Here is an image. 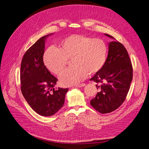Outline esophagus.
Masks as SVG:
<instances>
[{
	"mask_svg": "<svg viewBox=\"0 0 149 149\" xmlns=\"http://www.w3.org/2000/svg\"><path fill=\"white\" fill-rule=\"evenodd\" d=\"M85 86H86L85 84H78V85L75 86L74 87H84Z\"/></svg>",
	"mask_w": 149,
	"mask_h": 149,
	"instance_id": "esophagus-1",
	"label": "esophagus"
}]
</instances>
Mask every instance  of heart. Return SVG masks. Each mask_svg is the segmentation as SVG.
<instances>
[{
    "label": "heart",
    "instance_id": "b5f03b06",
    "mask_svg": "<svg viewBox=\"0 0 149 149\" xmlns=\"http://www.w3.org/2000/svg\"><path fill=\"white\" fill-rule=\"evenodd\" d=\"M108 47L100 38L74 34L63 38L57 49L49 47L43 54V62L50 72L59 74L65 68L68 59H72V68L59 76L61 84L76 86L86 79L87 74H95L106 63Z\"/></svg>",
    "mask_w": 149,
    "mask_h": 149
}]
</instances>
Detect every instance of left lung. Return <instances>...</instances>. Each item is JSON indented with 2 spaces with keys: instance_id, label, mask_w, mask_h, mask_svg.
<instances>
[{
  "instance_id": "1",
  "label": "left lung",
  "mask_w": 149,
  "mask_h": 149,
  "mask_svg": "<svg viewBox=\"0 0 149 149\" xmlns=\"http://www.w3.org/2000/svg\"><path fill=\"white\" fill-rule=\"evenodd\" d=\"M132 79L133 67L127 49L118 41H111L103 68L91 79L99 84L96 85L98 92L91 100V106L102 114L115 111L125 100Z\"/></svg>"
}]
</instances>
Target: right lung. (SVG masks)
<instances>
[{"label": "right lung", "mask_w": 149, "mask_h": 149, "mask_svg": "<svg viewBox=\"0 0 149 149\" xmlns=\"http://www.w3.org/2000/svg\"><path fill=\"white\" fill-rule=\"evenodd\" d=\"M50 33L40 38L26 52L21 65V89L32 109L42 116H51L65 102L68 88L54 87L57 79L51 74L43 62L45 41Z\"/></svg>", "instance_id": "1"}]
</instances>
